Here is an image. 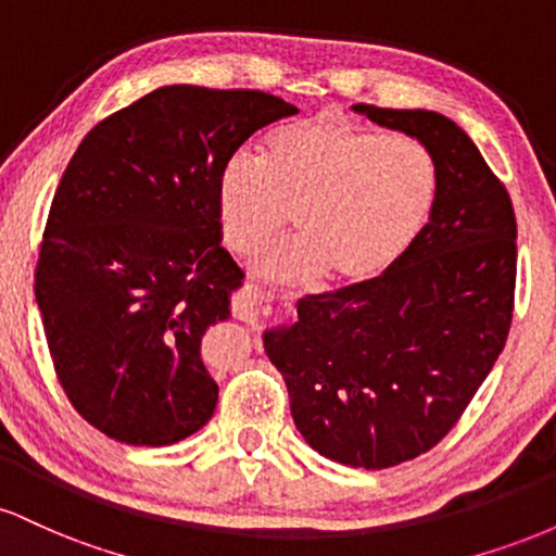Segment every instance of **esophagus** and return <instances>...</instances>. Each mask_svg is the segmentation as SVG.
I'll use <instances>...</instances> for the list:
<instances>
[{
    "mask_svg": "<svg viewBox=\"0 0 556 556\" xmlns=\"http://www.w3.org/2000/svg\"><path fill=\"white\" fill-rule=\"evenodd\" d=\"M282 311L277 308V305L271 303H264L261 295L256 290H248V295L242 303L235 305V316L242 318V321H251V324H258V321H271V318H277Z\"/></svg>",
    "mask_w": 556,
    "mask_h": 556,
    "instance_id": "1",
    "label": "esophagus"
}]
</instances>
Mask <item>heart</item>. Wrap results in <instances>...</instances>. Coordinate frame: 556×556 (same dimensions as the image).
Instances as JSON below:
<instances>
[{
  "instance_id": "obj_1",
  "label": "heart",
  "mask_w": 556,
  "mask_h": 556,
  "mask_svg": "<svg viewBox=\"0 0 556 556\" xmlns=\"http://www.w3.org/2000/svg\"><path fill=\"white\" fill-rule=\"evenodd\" d=\"M439 164L429 146L318 114L269 132L261 164L232 156L216 180L229 251L253 256L295 222L298 240L256 261L285 285L327 277L350 290L387 277L429 225Z\"/></svg>"
}]
</instances>
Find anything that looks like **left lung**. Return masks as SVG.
Listing matches in <instances>:
<instances>
[{
    "mask_svg": "<svg viewBox=\"0 0 556 556\" xmlns=\"http://www.w3.org/2000/svg\"><path fill=\"white\" fill-rule=\"evenodd\" d=\"M429 146L439 195L387 277L308 295L292 327L266 331L303 439L329 460L381 470L455 429L507 342L518 222L507 188L444 114L358 104Z\"/></svg>",
    "mask_w": 556,
    "mask_h": 556,
    "instance_id": "8db88e82",
    "label": "left lung"
}]
</instances>
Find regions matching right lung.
Segmentation results:
<instances>
[{
  "instance_id": "right-lung-1",
  "label": "right lung",
  "mask_w": 556,
  "mask_h": 556,
  "mask_svg": "<svg viewBox=\"0 0 556 556\" xmlns=\"http://www.w3.org/2000/svg\"><path fill=\"white\" fill-rule=\"evenodd\" d=\"M292 114L264 91L167 86L96 123L70 159L34 290L67 400L114 442L175 444L214 416L201 340L245 277L222 248L216 180Z\"/></svg>"
}]
</instances>
